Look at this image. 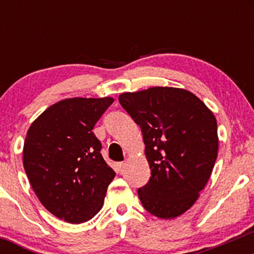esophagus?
<instances>
[{
	"instance_id": "obj_1",
	"label": "esophagus",
	"mask_w": 254,
	"mask_h": 254,
	"mask_svg": "<svg viewBox=\"0 0 254 254\" xmlns=\"http://www.w3.org/2000/svg\"><path fill=\"white\" fill-rule=\"evenodd\" d=\"M124 166H125L124 162H119V163H117V164H116V168H117L118 171H121V170L124 169Z\"/></svg>"
}]
</instances>
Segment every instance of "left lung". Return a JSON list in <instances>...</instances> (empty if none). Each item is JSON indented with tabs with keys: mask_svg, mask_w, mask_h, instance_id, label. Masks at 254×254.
<instances>
[{
	"mask_svg": "<svg viewBox=\"0 0 254 254\" xmlns=\"http://www.w3.org/2000/svg\"><path fill=\"white\" fill-rule=\"evenodd\" d=\"M140 126L151 177L137 190L145 210L175 218L195 203L217 157V123L192 92L154 86L119 96Z\"/></svg>",
	"mask_w": 254,
	"mask_h": 254,
	"instance_id": "left-lung-1",
	"label": "left lung"
}]
</instances>
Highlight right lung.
Returning <instances> with one entry per match:
<instances>
[{
    "label": "right lung",
    "instance_id": "obj_1",
    "mask_svg": "<svg viewBox=\"0 0 254 254\" xmlns=\"http://www.w3.org/2000/svg\"><path fill=\"white\" fill-rule=\"evenodd\" d=\"M113 98H68L27 130L23 164L38 199L60 220L78 224L102 209L116 172L104 161L93 127Z\"/></svg>",
    "mask_w": 254,
    "mask_h": 254
}]
</instances>
